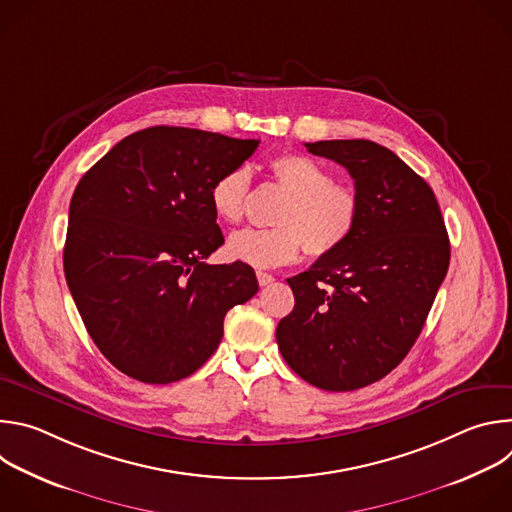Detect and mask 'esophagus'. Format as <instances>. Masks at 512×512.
<instances>
[{
	"instance_id": "1",
	"label": "esophagus",
	"mask_w": 512,
	"mask_h": 512,
	"mask_svg": "<svg viewBox=\"0 0 512 512\" xmlns=\"http://www.w3.org/2000/svg\"><path fill=\"white\" fill-rule=\"evenodd\" d=\"M257 281L259 285H269L275 281V277L271 273H265V271H257Z\"/></svg>"
}]
</instances>
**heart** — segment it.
Listing matches in <instances>:
<instances>
[{"instance_id": "1", "label": "heart", "mask_w": 512, "mask_h": 512, "mask_svg": "<svg viewBox=\"0 0 512 512\" xmlns=\"http://www.w3.org/2000/svg\"><path fill=\"white\" fill-rule=\"evenodd\" d=\"M275 182L289 194L273 229H243L229 237L235 261L269 269L294 263L302 249L312 257L338 251L354 233L360 198L352 186L334 182V174L312 158L285 154L271 162ZM251 172L237 166L210 186V206L225 223H239L249 200Z\"/></svg>"}]
</instances>
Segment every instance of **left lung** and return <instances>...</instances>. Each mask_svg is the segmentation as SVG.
<instances>
[{
    "instance_id": "left-lung-1",
    "label": "left lung",
    "mask_w": 512,
    "mask_h": 512,
    "mask_svg": "<svg viewBox=\"0 0 512 512\" xmlns=\"http://www.w3.org/2000/svg\"><path fill=\"white\" fill-rule=\"evenodd\" d=\"M344 166L360 198L352 237L289 277L296 306L275 330L296 375L324 391L367 387L407 356L450 265V239L427 182L369 139L306 143Z\"/></svg>"
}]
</instances>
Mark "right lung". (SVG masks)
<instances>
[{"mask_svg": "<svg viewBox=\"0 0 512 512\" xmlns=\"http://www.w3.org/2000/svg\"><path fill=\"white\" fill-rule=\"evenodd\" d=\"M257 145L156 125L121 139L77 184L66 283L89 336L127 377L150 385L190 377L221 344L227 312L257 294L247 263L204 261L225 243L210 186Z\"/></svg>", "mask_w": 512, "mask_h": 512, "instance_id": "obj_1", "label": "right lung"}]
</instances>
